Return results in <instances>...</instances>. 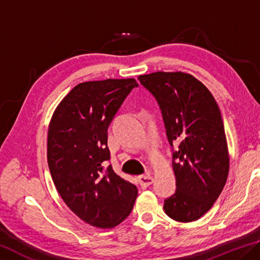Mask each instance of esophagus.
Instances as JSON below:
<instances>
[{
    "label": "esophagus",
    "mask_w": 260,
    "mask_h": 260,
    "mask_svg": "<svg viewBox=\"0 0 260 260\" xmlns=\"http://www.w3.org/2000/svg\"><path fill=\"white\" fill-rule=\"evenodd\" d=\"M152 180H154V178H152V176L149 174L139 176V183L141 185L142 188H147L152 183Z\"/></svg>",
    "instance_id": "34e87169"
}]
</instances>
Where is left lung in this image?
I'll list each match as a JSON object with an SVG mask.
<instances>
[{
    "instance_id": "1",
    "label": "left lung",
    "mask_w": 260,
    "mask_h": 260,
    "mask_svg": "<svg viewBox=\"0 0 260 260\" xmlns=\"http://www.w3.org/2000/svg\"><path fill=\"white\" fill-rule=\"evenodd\" d=\"M162 110L177 189L164 212L178 222L199 220L213 207L229 174L223 120L211 91L191 74L155 72L140 75Z\"/></svg>"
}]
</instances>
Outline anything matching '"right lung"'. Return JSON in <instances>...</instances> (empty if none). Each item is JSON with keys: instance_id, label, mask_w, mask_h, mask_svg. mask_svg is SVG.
Returning a JSON list of instances; mask_svg holds the SVG:
<instances>
[{"instance_id": "add662e5", "label": "right lung", "mask_w": 260, "mask_h": 260, "mask_svg": "<svg viewBox=\"0 0 260 260\" xmlns=\"http://www.w3.org/2000/svg\"><path fill=\"white\" fill-rule=\"evenodd\" d=\"M135 78H108L77 84L53 112L47 133V162L55 187L82 221L111 229L126 219L138 187L115 174L108 128L134 86Z\"/></svg>"}]
</instances>
